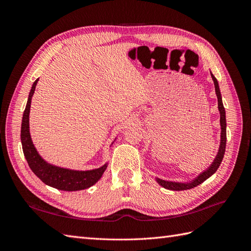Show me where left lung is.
Returning a JSON list of instances; mask_svg holds the SVG:
<instances>
[{
  "mask_svg": "<svg viewBox=\"0 0 251 251\" xmlns=\"http://www.w3.org/2000/svg\"><path fill=\"white\" fill-rule=\"evenodd\" d=\"M211 78L214 80V85H215V90H216V94L218 98V109L220 112V126H221V140H220V146H219V151L214 159V161L211 162V164L208 166V168L200 173L198 176H197L194 180L188 181V182H175V181H168V180H163L160 178H155L157 181V183L159 185H161L162 187L170 189V191H185V189H191L196 186H198L199 184L203 183V182L208 179L210 176L214 175L217 170L219 169L220 164H221L223 157L225 154V147H226V115H225V109L222 102V96L221 92H220V88H219V83L217 78L214 76V74L210 72Z\"/></svg>",
  "mask_w": 251,
  "mask_h": 251,
  "instance_id": "left-lung-1",
  "label": "left lung"
}]
</instances>
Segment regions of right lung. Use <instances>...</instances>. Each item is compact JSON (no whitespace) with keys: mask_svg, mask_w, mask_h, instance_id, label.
I'll list each match as a JSON object with an SVG mask.
<instances>
[{"mask_svg":"<svg viewBox=\"0 0 251 251\" xmlns=\"http://www.w3.org/2000/svg\"><path fill=\"white\" fill-rule=\"evenodd\" d=\"M37 81H39V78L33 82L32 88L30 90L26 108L24 114H23L21 127L22 148L29 168L45 184L59 189V191L76 192L89 188L102 177L104 171L108 168V162L104 163L100 168L88 171L60 168V166L51 164L45 160L34 147L29 131V114Z\"/></svg>","mask_w":251,"mask_h":251,"instance_id":"right-lung-1","label":"right lung"}]
</instances>
